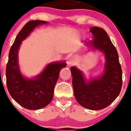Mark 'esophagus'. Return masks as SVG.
<instances>
[{
	"instance_id": "1",
	"label": "esophagus",
	"mask_w": 131,
	"mask_h": 131,
	"mask_svg": "<svg viewBox=\"0 0 131 131\" xmlns=\"http://www.w3.org/2000/svg\"><path fill=\"white\" fill-rule=\"evenodd\" d=\"M73 61H74V60H73V58H70V59H69V64H72V63H73Z\"/></svg>"
}]
</instances>
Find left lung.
Here are the masks:
<instances>
[{
  "mask_svg": "<svg viewBox=\"0 0 131 131\" xmlns=\"http://www.w3.org/2000/svg\"><path fill=\"white\" fill-rule=\"evenodd\" d=\"M91 40L86 41L90 50H97L105 57L102 75L86 80L77 67L70 68L72 86L77 101L84 108L93 110L103 109L111 104L120 93L122 87V70L118 52L105 30L98 27L90 28Z\"/></svg>",
  "mask_w": 131,
  "mask_h": 131,
  "instance_id": "8db88e82",
  "label": "left lung"
}]
</instances>
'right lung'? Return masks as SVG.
Here are the masks:
<instances>
[{
  "label": "right lung",
  "mask_w": 131,
  "mask_h": 131,
  "mask_svg": "<svg viewBox=\"0 0 131 131\" xmlns=\"http://www.w3.org/2000/svg\"><path fill=\"white\" fill-rule=\"evenodd\" d=\"M47 23L40 20L26 23L18 33L9 52L6 67L8 90L18 104L29 110H38L50 104L60 70L66 67L65 61H58L48 64L40 73L33 78H27L21 73L18 62V51L21 43L35 27Z\"/></svg>",
  "instance_id": "add662e5"
}]
</instances>
